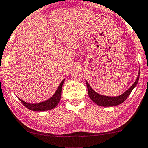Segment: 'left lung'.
Here are the masks:
<instances>
[{
    "mask_svg": "<svg viewBox=\"0 0 148 148\" xmlns=\"http://www.w3.org/2000/svg\"><path fill=\"white\" fill-rule=\"evenodd\" d=\"M139 78V71L136 82L133 84L132 86H131L128 90H127L124 93H123L122 95H121L119 96H117V97H107V96H104L98 94L97 92H96L95 91L91 88V86H90V84H88V82L86 81L89 97H90V99L92 100L93 102H95L97 105L101 106V107H113V106L119 105H120V104L123 103V102L127 99V97L131 94L133 89H134L137 84Z\"/></svg>",
    "mask_w": 148,
    "mask_h": 148,
    "instance_id": "8db88e82",
    "label": "left lung"
}]
</instances>
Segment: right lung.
<instances>
[{
	"label": "right lung",
	"instance_id": "obj_1",
	"mask_svg": "<svg viewBox=\"0 0 148 148\" xmlns=\"http://www.w3.org/2000/svg\"><path fill=\"white\" fill-rule=\"evenodd\" d=\"M65 80V79H64L60 83L59 86L56 90L52 97L50 99H49L47 101L44 102H41L39 103H35V104H32V103H26L23 101H22L21 99L18 98V99L20 100V101L21 102L25 107H26L27 109L32 110V111H48V110L53 109L55 108L56 106L58 105L59 102L61 99V95H62V86H63L64 82Z\"/></svg>",
	"mask_w": 148,
	"mask_h": 148
}]
</instances>
